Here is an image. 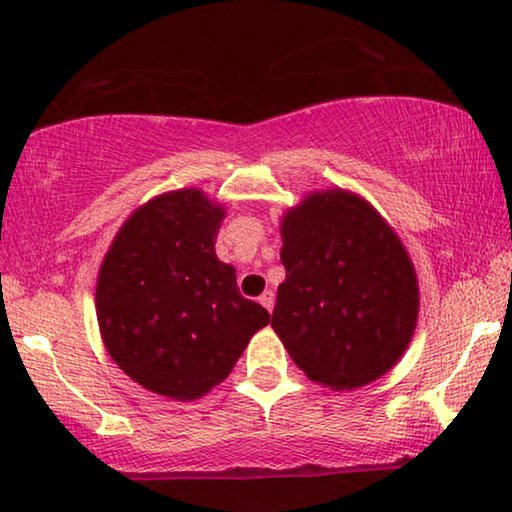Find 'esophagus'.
Returning a JSON list of instances; mask_svg holds the SVG:
<instances>
[{
    "mask_svg": "<svg viewBox=\"0 0 512 512\" xmlns=\"http://www.w3.org/2000/svg\"><path fill=\"white\" fill-rule=\"evenodd\" d=\"M258 303H261L268 312H272V305H275V293H272V291H265L263 296L258 298Z\"/></svg>",
    "mask_w": 512,
    "mask_h": 512,
    "instance_id": "34e87169",
    "label": "esophagus"
}]
</instances>
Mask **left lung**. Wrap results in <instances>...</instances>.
Wrapping results in <instances>:
<instances>
[{"label": "left lung", "mask_w": 512, "mask_h": 512, "mask_svg": "<svg viewBox=\"0 0 512 512\" xmlns=\"http://www.w3.org/2000/svg\"><path fill=\"white\" fill-rule=\"evenodd\" d=\"M286 279L272 328L293 363L335 391L401 361L419 317L408 249L366 198L345 188L305 195L279 223Z\"/></svg>", "instance_id": "obj_1"}]
</instances>
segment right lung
Here are the masks:
<instances>
[{"label": "right lung", "instance_id": "add662e5", "mask_svg": "<svg viewBox=\"0 0 512 512\" xmlns=\"http://www.w3.org/2000/svg\"><path fill=\"white\" fill-rule=\"evenodd\" d=\"M226 207L179 188L137 207L97 272L104 347L144 389L195 401L221 384L270 314L242 298L214 242Z\"/></svg>", "mask_w": 512, "mask_h": 512}]
</instances>
